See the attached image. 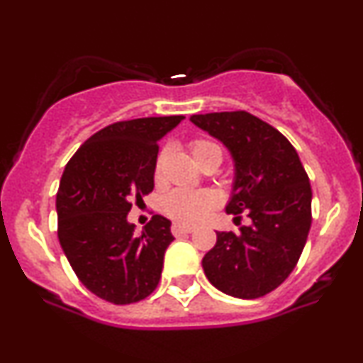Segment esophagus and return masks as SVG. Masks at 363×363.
I'll return each instance as SVG.
<instances>
[{
	"mask_svg": "<svg viewBox=\"0 0 363 363\" xmlns=\"http://www.w3.org/2000/svg\"><path fill=\"white\" fill-rule=\"evenodd\" d=\"M170 230H172V234L177 237L182 234H191V232L194 230V227H189V225H181V223H172Z\"/></svg>",
	"mask_w": 363,
	"mask_h": 363,
	"instance_id": "1",
	"label": "esophagus"
}]
</instances>
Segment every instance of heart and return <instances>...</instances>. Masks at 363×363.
<instances>
[{
    "mask_svg": "<svg viewBox=\"0 0 363 363\" xmlns=\"http://www.w3.org/2000/svg\"><path fill=\"white\" fill-rule=\"evenodd\" d=\"M191 153L199 165L211 155H222V150L213 141L208 140H193L191 141ZM164 169V155H158L155 162V179L162 177ZM216 206L215 194L208 191H191V189H176L167 194L162 201L164 213L176 220L179 223H196L203 220Z\"/></svg>",
    "mask_w": 363,
    "mask_h": 363,
    "instance_id": "1",
    "label": "heart"
}]
</instances>
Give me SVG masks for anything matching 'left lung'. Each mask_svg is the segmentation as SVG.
<instances>
[{"instance_id":"8db88e82","label":"left lung","mask_w":363,"mask_h":363,"mask_svg":"<svg viewBox=\"0 0 363 363\" xmlns=\"http://www.w3.org/2000/svg\"><path fill=\"white\" fill-rule=\"evenodd\" d=\"M191 121L222 140L235 162L227 211L252 223L216 232L203 257L211 285L237 298H259L281 285L297 266L312 223V189L297 150L247 111L194 114Z\"/></svg>"}]
</instances>
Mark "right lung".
I'll use <instances>...</instances> for the list:
<instances>
[{
    "mask_svg": "<svg viewBox=\"0 0 363 363\" xmlns=\"http://www.w3.org/2000/svg\"><path fill=\"white\" fill-rule=\"evenodd\" d=\"M184 116L112 123L69 158L56 194L57 239L74 274L91 294L126 306L157 289L174 237L170 220L153 215L141 235L128 222L153 191L158 140Z\"/></svg>",
    "mask_w": 363,
    "mask_h": 363,
    "instance_id": "1",
    "label": "right lung"
}]
</instances>
